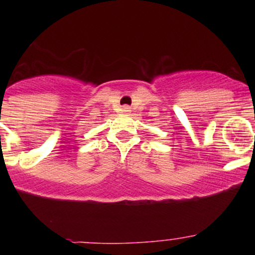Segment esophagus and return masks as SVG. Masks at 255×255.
<instances>
[{
    "instance_id": "obj_1",
    "label": "esophagus",
    "mask_w": 255,
    "mask_h": 255,
    "mask_svg": "<svg viewBox=\"0 0 255 255\" xmlns=\"http://www.w3.org/2000/svg\"><path fill=\"white\" fill-rule=\"evenodd\" d=\"M128 109H129V108H128V107H124V111H129Z\"/></svg>"
}]
</instances>
